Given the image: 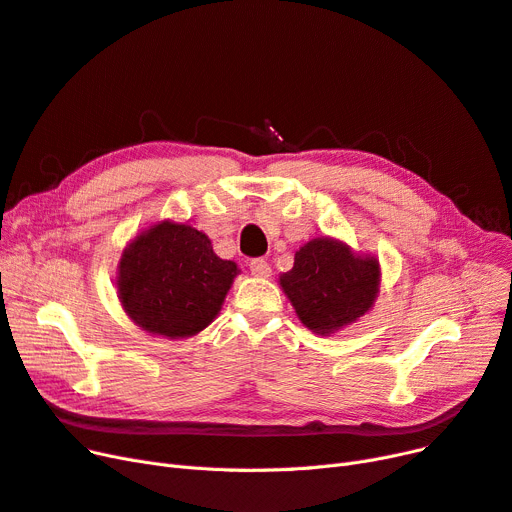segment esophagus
<instances>
[{
    "label": "esophagus",
    "instance_id": "34e87169",
    "mask_svg": "<svg viewBox=\"0 0 512 512\" xmlns=\"http://www.w3.org/2000/svg\"><path fill=\"white\" fill-rule=\"evenodd\" d=\"M250 271L254 277H260V279H267L271 277V264L264 260V258H254L250 262Z\"/></svg>",
    "mask_w": 512,
    "mask_h": 512
}]
</instances>
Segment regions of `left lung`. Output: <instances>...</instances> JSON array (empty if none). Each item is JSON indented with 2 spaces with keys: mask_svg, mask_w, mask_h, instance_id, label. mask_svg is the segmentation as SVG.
Wrapping results in <instances>:
<instances>
[{
  "mask_svg": "<svg viewBox=\"0 0 512 512\" xmlns=\"http://www.w3.org/2000/svg\"><path fill=\"white\" fill-rule=\"evenodd\" d=\"M279 285L298 319L311 332L330 336L372 311L380 262L340 239L315 237L296 252L294 267L279 275Z\"/></svg>",
  "mask_w": 512,
  "mask_h": 512,
  "instance_id": "obj_1",
  "label": "left lung"
}]
</instances>
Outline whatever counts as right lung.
<instances>
[{"label": "right lung", "instance_id": "add662e5", "mask_svg": "<svg viewBox=\"0 0 512 512\" xmlns=\"http://www.w3.org/2000/svg\"><path fill=\"white\" fill-rule=\"evenodd\" d=\"M239 267L214 254L189 222L159 220L124 248L115 288L121 309L142 332L191 338L218 317Z\"/></svg>", "mask_w": 512, "mask_h": 512}]
</instances>
